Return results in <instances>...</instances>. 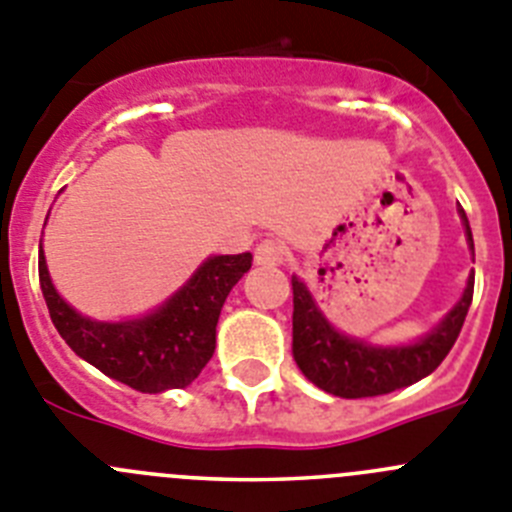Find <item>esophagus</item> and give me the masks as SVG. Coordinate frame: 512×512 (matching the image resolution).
Returning a JSON list of instances; mask_svg holds the SVG:
<instances>
[{
  "instance_id": "esophagus-1",
  "label": "esophagus",
  "mask_w": 512,
  "mask_h": 512,
  "mask_svg": "<svg viewBox=\"0 0 512 512\" xmlns=\"http://www.w3.org/2000/svg\"><path fill=\"white\" fill-rule=\"evenodd\" d=\"M285 260V245L280 239H262L255 247L257 265H280Z\"/></svg>"
}]
</instances>
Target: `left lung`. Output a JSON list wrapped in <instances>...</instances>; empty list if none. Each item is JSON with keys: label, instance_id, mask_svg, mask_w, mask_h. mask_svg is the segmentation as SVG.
Wrapping results in <instances>:
<instances>
[{"label": "left lung", "instance_id": "left-lung-1", "mask_svg": "<svg viewBox=\"0 0 512 512\" xmlns=\"http://www.w3.org/2000/svg\"><path fill=\"white\" fill-rule=\"evenodd\" d=\"M459 219L464 224L467 245L474 257L472 229H469L464 209H459ZM290 283H293V359L316 388L336 398L385 395L408 388L413 382L431 375L457 342L474 293L472 273L467 278L462 298L439 321V326H434L418 342L377 347V344L334 329L321 313L306 283L296 275L290 278Z\"/></svg>", "mask_w": 512, "mask_h": 512}]
</instances>
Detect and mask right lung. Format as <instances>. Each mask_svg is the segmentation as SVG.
Masks as SVG:
<instances>
[{
	"mask_svg": "<svg viewBox=\"0 0 512 512\" xmlns=\"http://www.w3.org/2000/svg\"><path fill=\"white\" fill-rule=\"evenodd\" d=\"M250 267V252L211 255L147 316L96 321L68 306L55 290L43 247L38 257L40 288L58 334L89 365L140 393L186 388L201 375L216 349L224 301Z\"/></svg>",
	"mask_w": 512,
	"mask_h": 512,
	"instance_id": "add662e5",
	"label": "right lung"
}]
</instances>
